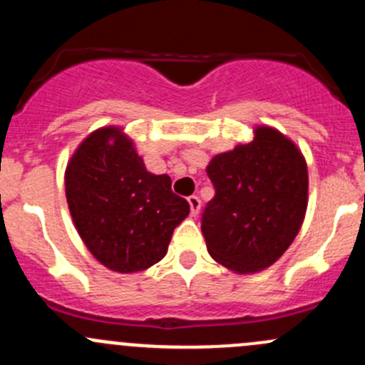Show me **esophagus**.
Returning a JSON list of instances; mask_svg holds the SVG:
<instances>
[{
  "label": "esophagus",
  "instance_id": "obj_1",
  "mask_svg": "<svg viewBox=\"0 0 365 365\" xmlns=\"http://www.w3.org/2000/svg\"><path fill=\"white\" fill-rule=\"evenodd\" d=\"M189 206H190V213H192V215L196 217L197 213H200V208H201L200 197H197V196H190L189 197Z\"/></svg>",
  "mask_w": 365,
  "mask_h": 365
}]
</instances>
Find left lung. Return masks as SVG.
<instances>
[{
  "label": "left lung",
  "instance_id": "8db88e82",
  "mask_svg": "<svg viewBox=\"0 0 365 365\" xmlns=\"http://www.w3.org/2000/svg\"><path fill=\"white\" fill-rule=\"evenodd\" d=\"M206 175L215 187L201 222L210 256L238 275L272 267L307 212L304 153L277 128L256 125L252 141L213 155Z\"/></svg>",
  "mask_w": 365,
  "mask_h": 365
}]
</instances>
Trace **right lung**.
Wrapping results in <instances>:
<instances>
[{"mask_svg":"<svg viewBox=\"0 0 365 365\" xmlns=\"http://www.w3.org/2000/svg\"><path fill=\"white\" fill-rule=\"evenodd\" d=\"M73 226L98 263L135 274L165 256L189 203L171 190L168 175H153L134 141L118 125L88 134L65 169Z\"/></svg>","mask_w":365,"mask_h":365,"instance_id":"add662e5","label":"right lung"}]
</instances>
